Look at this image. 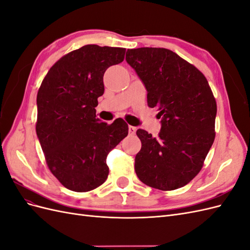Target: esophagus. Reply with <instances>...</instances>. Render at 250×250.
Returning a JSON list of instances; mask_svg holds the SVG:
<instances>
[{
  "mask_svg": "<svg viewBox=\"0 0 250 250\" xmlns=\"http://www.w3.org/2000/svg\"><path fill=\"white\" fill-rule=\"evenodd\" d=\"M128 131H129V134H134L135 131H137V127L129 126V127H128Z\"/></svg>",
  "mask_w": 250,
  "mask_h": 250,
  "instance_id": "esophagus-1",
  "label": "esophagus"
}]
</instances>
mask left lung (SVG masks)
<instances>
[{
    "instance_id": "8db88e82",
    "label": "left lung",
    "mask_w": 250,
    "mask_h": 250,
    "mask_svg": "<svg viewBox=\"0 0 250 250\" xmlns=\"http://www.w3.org/2000/svg\"><path fill=\"white\" fill-rule=\"evenodd\" d=\"M126 60L147 89V103L157 108V138L144 129L134 169L145 185L162 191L188 185L200 172L215 140L217 103L197 67L165 48L129 49Z\"/></svg>"
}]
</instances>
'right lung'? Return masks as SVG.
Listing matches in <instances>:
<instances>
[{
  "instance_id": "1",
  "label": "right lung",
  "mask_w": 250,
  "mask_h": 250,
  "mask_svg": "<svg viewBox=\"0 0 250 250\" xmlns=\"http://www.w3.org/2000/svg\"><path fill=\"white\" fill-rule=\"evenodd\" d=\"M124 48L86 44L52 65L37 93L36 134L50 171L74 192H88L106 180V157L128 134L123 119H96L103 75L122 62Z\"/></svg>"
}]
</instances>
